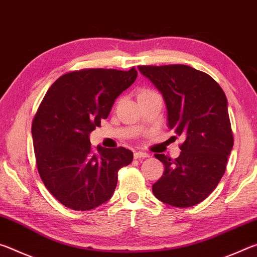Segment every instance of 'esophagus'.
Here are the masks:
<instances>
[{"label":"esophagus","instance_id":"1","mask_svg":"<svg viewBox=\"0 0 257 257\" xmlns=\"http://www.w3.org/2000/svg\"><path fill=\"white\" fill-rule=\"evenodd\" d=\"M150 154L145 153V152H135L134 153V158L135 159H146L149 158Z\"/></svg>","mask_w":257,"mask_h":257}]
</instances>
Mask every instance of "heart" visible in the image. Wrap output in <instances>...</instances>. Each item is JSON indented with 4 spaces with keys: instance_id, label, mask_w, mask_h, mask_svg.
Here are the masks:
<instances>
[{
    "instance_id": "1",
    "label": "heart",
    "mask_w": 257,
    "mask_h": 257,
    "mask_svg": "<svg viewBox=\"0 0 257 257\" xmlns=\"http://www.w3.org/2000/svg\"><path fill=\"white\" fill-rule=\"evenodd\" d=\"M154 94H158V93H155L154 90H151V89H142L141 92L138 93V98L151 96V95H154Z\"/></svg>"
}]
</instances>
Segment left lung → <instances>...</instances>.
Returning <instances> with one entry per match:
<instances>
[{"instance_id":"obj_1","label":"left lung","mask_w":257,"mask_h":257,"mask_svg":"<svg viewBox=\"0 0 257 257\" xmlns=\"http://www.w3.org/2000/svg\"><path fill=\"white\" fill-rule=\"evenodd\" d=\"M138 70L162 94L168 127L185 138L176 160L155 155L164 172L152 187L154 196L176 207L196 205L219 184L233 146L225 94L207 73L184 64Z\"/></svg>"}]
</instances>
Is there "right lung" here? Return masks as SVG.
Masks as SVG:
<instances>
[{"mask_svg":"<svg viewBox=\"0 0 257 257\" xmlns=\"http://www.w3.org/2000/svg\"><path fill=\"white\" fill-rule=\"evenodd\" d=\"M136 78L135 68L85 69L61 76L45 94L32 125L35 156L46 188L64 206L88 211L107 202L119 169L132 163L124 147L95 152L89 135Z\"/></svg>","mask_w":257,"mask_h":257,"instance_id":"right-lung-1","label":"right lung"}]
</instances>
